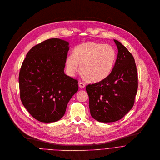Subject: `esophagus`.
<instances>
[{"mask_svg": "<svg viewBox=\"0 0 160 160\" xmlns=\"http://www.w3.org/2000/svg\"><path fill=\"white\" fill-rule=\"evenodd\" d=\"M79 86L80 88H84L85 87V84L84 82H80L79 83Z\"/></svg>", "mask_w": 160, "mask_h": 160, "instance_id": "34e87169", "label": "esophagus"}]
</instances>
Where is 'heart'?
Segmentation results:
<instances>
[{
	"label": "heart",
	"mask_w": 160,
	"mask_h": 160,
	"mask_svg": "<svg viewBox=\"0 0 160 160\" xmlns=\"http://www.w3.org/2000/svg\"><path fill=\"white\" fill-rule=\"evenodd\" d=\"M116 59V52L110 45L90 42L78 45L74 54H69L66 59L68 70L74 74L79 69L89 81H99L111 72Z\"/></svg>",
	"instance_id": "1"
}]
</instances>
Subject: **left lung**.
Returning a JSON list of instances; mask_svg holds the SVG:
<instances>
[{
    "label": "left lung",
    "instance_id": "1",
    "mask_svg": "<svg viewBox=\"0 0 160 160\" xmlns=\"http://www.w3.org/2000/svg\"><path fill=\"white\" fill-rule=\"evenodd\" d=\"M117 58L110 74L103 80L86 86L91 116L101 122L123 117L133 106L138 89V74L133 56L118 41Z\"/></svg>",
    "mask_w": 160,
    "mask_h": 160
}]
</instances>
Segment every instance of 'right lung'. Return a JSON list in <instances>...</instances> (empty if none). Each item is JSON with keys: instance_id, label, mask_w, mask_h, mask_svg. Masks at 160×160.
Returning <instances> with one entry per match:
<instances>
[{"instance_id": "add662e5", "label": "right lung", "mask_w": 160, "mask_h": 160, "mask_svg": "<svg viewBox=\"0 0 160 160\" xmlns=\"http://www.w3.org/2000/svg\"><path fill=\"white\" fill-rule=\"evenodd\" d=\"M69 43L47 40L30 50L18 77L23 105L37 120L50 123L61 119L67 104L78 91V81L64 74Z\"/></svg>"}]
</instances>
